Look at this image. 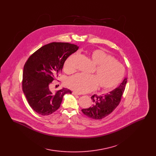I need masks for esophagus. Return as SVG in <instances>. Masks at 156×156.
Masks as SVG:
<instances>
[{"instance_id": "obj_1", "label": "esophagus", "mask_w": 156, "mask_h": 156, "mask_svg": "<svg viewBox=\"0 0 156 156\" xmlns=\"http://www.w3.org/2000/svg\"><path fill=\"white\" fill-rule=\"evenodd\" d=\"M72 94H73V95H75V96H77V95L79 96V95H80V94H78V93H76V92H75V91H73V92L72 93Z\"/></svg>"}]
</instances>
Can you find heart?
Segmentation results:
<instances>
[{
  "label": "heart",
  "mask_w": 156,
  "mask_h": 156,
  "mask_svg": "<svg viewBox=\"0 0 156 156\" xmlns=\"http://www.w3.org/2000/svg\"><path fill=\"white\" fill-rule=\"evenodd\" d=\"M89 55L96 65L94 75L76 74L66 80V85L80 94L93 91L98 86L99 90L103 91H109L117 87L124 76L123 66L101 49L91 51ZM76 57L77 54L75 53L65 60L63 65L65 72H74V62Z\"/></svg>",
  "instance_id": "1"
}]
</instances>
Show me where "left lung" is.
<instances>
[{
	"instance_id": "left-lung-1",
	"label": "left lung",
	"mask_w": 156,
	"mask_h": 156,
	"mask_svg": "<svg viewBox=\"0 0 156 156\" xmlns=\"http://www.w3.org/2000/svg\"><path fill=\"white\" fill-rule=\"evenodd\" d=\"M126 82L127 78H125L117 88L108 93L101 96H92L93 104L87 108H83V113L88 117L96 120L102 119L109 115L119 104Z\"/></svg>"
}]
</instances>
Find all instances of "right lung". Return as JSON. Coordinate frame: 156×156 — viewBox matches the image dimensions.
I'll return each mask as SVG.
<instances>
[{"mask_svg": "<svg viewBox=\"0 0 156 156\" xmlns=\"http://www.w3.org/2000/svg\"><path fill=\"white\" fill-rule=\"evenodd\" d=\"M79 46L66 42H51L33 53L26 62L22 88L30 107L41 115H49L60 106L63 96L71 94L63 87L55 93L49 84L62 72L65 60Z\"/></svg>", "mask_w": 156, "mask_h": 156, "instance_id": "right-lung-1", "label": "right lung"}]
</instances>
